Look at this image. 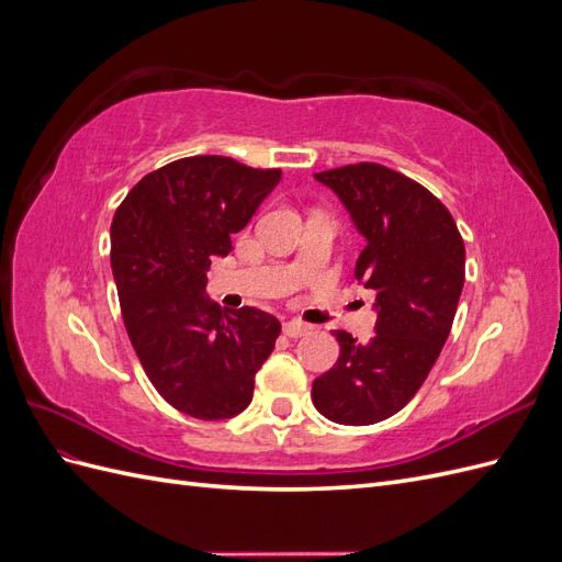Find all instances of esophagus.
Masks as SVG:
<instances>
[{"mask_svg": "<svg viewBox=\"0 0 562 562\" xmlns=\"http://www.w3.org/2000/svg\"><path fill=\"white\" fill-rule=\"evenodd\" d=\"M312 328L307 326V323H302V321H297V318H291V321H285L283 323V333L288 335V337H302V335H307Z\"/></svg>", "mask_w": 562, "mask_h": 562, "instance_id": "obj_1", "label": "esophagus"}]
</instances>
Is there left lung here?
Wrapping results in <instances>:
<instances>
[{"label":"left lung","mask_w":562,"mask_h":562,"mask_svg":"<svg viewBox=\"0 0 562 562\" xmlns=\"http://www.w3.org/2000/svg\"><path fill=\"white\" fill-rule=\"evenodd\" d=\"M366 236L353 279L378 293L375 337L335 330L337 363L314 380L312 401L330 422L366 427L396 415L427 380L450 335L464 288V239L427 187L382 164L321 171Z\"/></svg>","instance_id":"8db88e82"}]
</instances>
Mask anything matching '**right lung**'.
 <instances>
[{"label": "right lung", "mask_w": 562, "mask_h": 562, "mask_svg": "<svg viewBox=\"0 0 562 562\" xmlns=\"http://www.w3.org/2000/svg\"><path fill=\"white\" fill-rule=\"evenodd\" d=\"M281 168L199 155L147 173L112 220V274L131 345L166 403L196 419L246 411L281 323L209 300L211 258L232 250Z\"/></svg>", "instance_id": "obj_1"}]
</instances>
